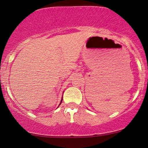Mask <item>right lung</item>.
<instances>
[{
  "mask_svg": "<svg viewBox=\"0 0 148 148\" xmlns=\"http://www.w3.org/2000/svg\"><path fill=\"white\" fill-rule=\"evenodd\" d=\"M61 102H62V100H61V103H60V104H61ZM60 104H59V105H60Z\"/></svg>",
  "mask_w": 148,
  "mask_h": 148,
  "instance_id": "1",
  "label": "right lung"
}]
</instances>
